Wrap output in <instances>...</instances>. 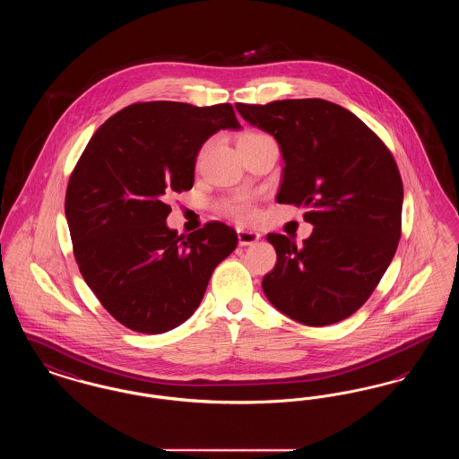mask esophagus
Instances as JSON below:
<instances>
[{
	"mask_svg": "<svg viewBox=\"0 0 459 459\" xmlns=\"http://www.w3.org/2000/svg\"><path fill=\"white\" fill-rule=\"evenodd\" d=\"M238 239L240 246H251L260 239V234L255 230H238Z\"/></svg>",
	"mask_w": 459,
	"mask_h": 459,
	"instance_id": "1",
	"label": "esophagus"
}]
</instances>
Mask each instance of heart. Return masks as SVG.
<instances>
[{"instance_id":"1","label":"heart","mask_w":459,"mask_h":459,"mask_svg":"<svg viewBox=\"0 0 459 459\" xmlns=\"http://www.w3.org/2000/svg\"><path fill=\"white\" fill-rule=\"evenodd\" d=\"M263 135L262 132H246L242 137H240L239 143L242 141H247V139H253V137H260ZM221 212L232 219L242 221V223H247L251 220L255 219L256 215V210H255V204L251 201V197L239 196L230 199V201H225L221 204Z\"/></svg>"}]
</instances>
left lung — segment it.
Returning <instances> with one entry per match:
<instances>
[{"label": "left lung", "instance_id": "1", "mask_svg": "<svg viewBox=\"0 0 459 459\" xmlns=\"http://www.w3.org/2000/svg\"><path fill=\"white\" fill-rule=\"evenodd\" d=\"M236 108L281 146L277 201L306 206L305 220L315 225L303 246L266 236L277 263L263 277L264 296L309 327L348 318L370 298L401 238L403 180L391 150L350 109L325 100Z\"/></svg>", "mask_w": 459, "mask_h": 459}]
</instances>
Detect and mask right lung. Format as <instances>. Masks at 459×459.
<instances>
[{
	"label": "right lung",
	"mask_w": 459,
	"mask_h": 459,
	"mask_svg": "<svg viewBox=\"0 0 459 459\" xmlns=\"http://www.w3.org/2000/svg\"><path fill=\"white\" fill-rule=\"evenodd\" d=\"M230 103H135L94 132L70 175L65 215L79 270L124 327L163 333L186 322L238 246L210 221L189 236L165 223L169 193L195 184L196 154L220 129H239Z\"/></svg>",
	"instance_id": "obj_1"
}]
</instances>
